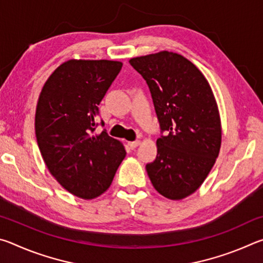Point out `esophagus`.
<instances>
[{
	"label": "esophagus",
	"mask_w": 263,
	"mask_h": 263,
	"mask_svg": "<svg viewBox=\"0 0 263 263\" xmlns=\"http://www.w3.org/2000/svg\"><path fill=\"white\" fill-rule=\"evenodd\" d=\"M141 144V141L140 140H136V141H130L128 142V147H130L131 149H133V148H136V147H138V146H139Z\"/></svg>",
	"instance_id": "esophagus-1"
}]
</instances>
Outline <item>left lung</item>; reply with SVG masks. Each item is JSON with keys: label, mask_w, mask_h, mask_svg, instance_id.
<instances>
[{"label": "left lung", "mask_w": 263, "mask_h": 263, "mask_svg": "<svg viewBox=\"0 0 263 263\" xmlns=\"http://www.w3.org/2000/svg\"><path fill=\"white\" fill-rule=\"evenodd\" d=\"M131 66L147 82L161 131L158 154L146 171L153 186L177 201L194 194L219 154L221 124L208 80L193 62L174 52L132 58Z\"/></svg>", "instance_id": "8db88e82"}]
</instances>
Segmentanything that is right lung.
I'll return each instance as SVG.
<instances>
[{"instance_id":"right-lung-1","label":"right lung","mask_w":263,"mask_h":263,"mask_svg":"<svg viewBox=\"0 0 263 263\" xmlns=\"http://www.w3.org/2000/svg\"><path fill=\"white\" fill-rule=\"evenodd\" d=\"M122 66L112 60H68L50 75L39 95L34 128L44 162L80 198L106 191L126 155L122 142L105 130L94 135L99 104Z\"/></svg>"}]
</instances>
